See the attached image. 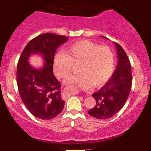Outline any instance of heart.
<instances>
[{"label":"heart","instance_id":"b5f03b06","mask_svg":"<svg viewBox=\"0 0 151 151\" xmlns=\"http://www.w3.org/2000/svg\"><path fill=\"white\" fill-rule=\"evenodd\" d=\"M79 63L78 75L68 78V83L82 89L99 88L110 78L115 66V57L108 46H100L88 40L69 45L66 54L58 52L53 60L54 74L65 78L71 74L73 65Z\"/></svg>","mask_w":151,"mask_h":151}]
</instances>
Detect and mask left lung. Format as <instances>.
Wrapping results in <instances>:
<instances>
[{"instance_id": "1", "label": "left lung", "mask_w": 151, "mask_h": 151, "mask_svg": "<svg viewBox=\"0 0 151 151\" xmlns=\"http://www.w3.org/2000/svg\"><path fill=\"white\" fill-rule=\"evenodd\" d=\"M114 44L118 56L116 69L110 79L92 94L96 100V105L88 111L89 115L98 119H109L118 113L125 105L132 88L130 61L122 47L116 42Z\"/></svg>"}]
</instances>
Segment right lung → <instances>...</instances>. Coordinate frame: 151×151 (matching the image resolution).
<instances>
[{
  "label": "right lung",
  "instance_id": "add662e5",
  "mask_svg": "<svg viewBox=\"0 0 151 151\" xmlns=\"http://www.w3.org/2000/svg\"><path fill=\"white\" fill-rule=\"evenodd\" d=\"M69 38L54 33H44L31 40L21 54L17 64V82L25 106L33 116L51 119L63 109L60 83L53 73L57 50ZM38 54L44 60L43 68L37 69L28 63L29 57Z\"/></svg>",
  "mask_w": 151,
  "mask_h": 151
}]
</instances>
